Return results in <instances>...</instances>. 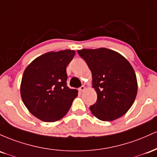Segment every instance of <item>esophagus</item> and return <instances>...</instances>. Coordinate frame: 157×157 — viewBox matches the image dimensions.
<instances>
[{
	"label": "esophagus",
	"instance_id": "34e87169",
	"mask_svg": "<svg viewBox=\"0 0 157 157\" xmlns=\"http://www.w3.org/2000/svg\"><path fill=\"white\" fill-rule=\"evenodd\" d=\"M84 90H85V87H84V85H82V87H80L78 88V90L80 91V92H83Z\"/></svg>",
	"mask_w": 157,
	"mask_h": 157
}]
</instances>
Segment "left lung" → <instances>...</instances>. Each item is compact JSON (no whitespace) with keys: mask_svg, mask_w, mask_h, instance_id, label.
Listing matches in <instances>:
<instances>
[{"mask_svg":"<svg viewBox=\"0 0 157 157\" xmlns=\"http://www.w3.org/2000/svg\"><path fill=\"white\" fill-rule=\"evenodd\" d=\"M78 55L91 70L97 101L90 110L97 119L110 121L122 117L136 97V76L131 64L119 52L107 48L83 49Z\"/></svg>","mask_w":157,"mask_h":157,"instance_id":"obj_1","label":"left lung"}]
</instances>
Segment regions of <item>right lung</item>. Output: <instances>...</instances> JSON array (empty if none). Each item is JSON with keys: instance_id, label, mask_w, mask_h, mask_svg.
<instances>
[{"instance_id": "add662e5", "label": "right lung", "mask_w": 157, "mask_h": 157, "mask_svg": "<svg viewBox=\"0 0 157 157\" xmlns=\"http://www.w3.org/2000/svg\"><path fill=\"white\" fill-rule=\"evenodd\" d=\"M75 56L71 50L49 52L26 67L21 84V96L34 117L53 122L67 113L78 90L67 85L66 67Z\"/></svg>"}]
</instances>
